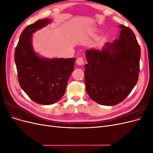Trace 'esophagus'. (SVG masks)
<instances>
[{
  "label": "esophagus",
  "instance_id": "esophagus-1",
  "mask_svg": "<svg viewBox=\"0 0 153 153\" xmlns=\"http://www.w3.org/2000/svg\"><path fill=\"white\" fill-rule=\"evenodd\" d=\"M76 64H78V65L79 66H82L83 64H84V59H83L82 57H78L77 58L76 61Z\"/></svg>",
  "mask_w": 153,
  "mask_h": 153
}]
</instances>
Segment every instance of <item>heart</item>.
Segmentation results:
<instances>
[{
  "mask_svg": "<svg viewBox=\"0 0 153 153\" xmlns=\"http://www.w3.org/2000/svg\"><path fill=\"white\" fill-rule=\"evenodd\" d=\"M96 30H93V31H92V33H94V32H96Z\"/></svg>",
  "mask_w": 153,
  "mask_h": 153,
  "instance_id": "b5f03b06",
  "label": "heart"
}]
</instances>
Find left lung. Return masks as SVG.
Instances as JSON below:
<instances>
[{
  "label": "left lung",
  "instance_id": "8db88e82",
  "mask_svg": "<svg viewBox=\"0 0 153 153\" xmlns=\"http://www.w3.org/2000/svg\"><path fill=\"white\" fill-rule=\"evenodd\" d=\"M119 39L106 43L101 50H87L84 69L87 93L97 103L112 106L126 98L140 71V47L134 32L119 25Z\"/></svg>",
  "mask_w": 153,
  "mask_h": 153
}]
</instances>
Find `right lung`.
<instances>
[{
    "label": "right lung",
    "mask_w": 153,
    "mask_h": 153,
    "mask_svg": "<svg viewBox=\"0 0 153 153\" xmlns=\"http://www.w3.org/2000/svg\"><path fill=\"white\" fill-rule=\"evenodd\" d=\"M51 20H39L23 30L15 48V61L20 85L29 98L41 105L57 102L65 93L67 83L75 68V58L45 59L32 46V34Z\"/></svg>",
    "instance_id": "right-lung-1"
}]
</instances>
